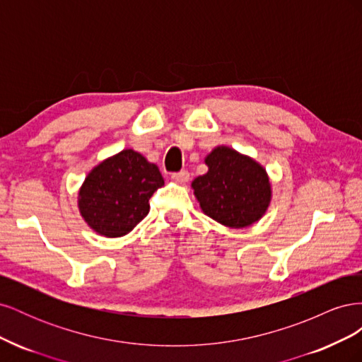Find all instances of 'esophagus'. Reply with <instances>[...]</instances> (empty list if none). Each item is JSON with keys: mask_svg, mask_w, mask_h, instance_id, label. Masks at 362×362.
Returning a JSON list of instances; mask_svg holds the SVG:
<instances>
[{"mask_svg": "<svg viewBox=\"0 0 362 362\" xmlns=\"http://www.w3.org/2000/svg\"><path fill=\"white\" fill-rule=\"evenodd\" d=\"M172 180L178 184H185L190 180V173L187 170H181L177 173H172Z\"/></svg>", "mask_w": 362, "mask_h": 362, "instance_id": "obj_1", "label": "esophagus"}]
</instances>
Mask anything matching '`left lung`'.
I'll return each mask as SVG.
<instances>
[{"label":"left lung","mask_w":362,"mask_h":362,"mask_svg":"<svg viewBox=\"0 0 362 362\" xmlns=\"http://www.w3.org/2000/svg\"><path fill=\"white\" fill-rule=\"evenodd\" d=\"M208 172L192 181L204 214L228 228H247L266 214L272 201L270 177L255 158L225 145L205 157Z\"/></svg>","instance_id":"left-lung-1"}]
</instances>
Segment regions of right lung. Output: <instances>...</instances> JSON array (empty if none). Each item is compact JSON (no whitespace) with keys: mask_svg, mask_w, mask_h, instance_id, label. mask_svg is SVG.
Instances as JSON below:
<instances>
[{"mask_svg":"<svg viewBox=\"0 0 362 362\" xmlns=\"http://www.w3.org/2000/svg\"><path fill=\"white\" fill-rule=\"evenodd\" d=\"M161 185L164 180L157 164L134 149H124L87 173L76 205L96 234L122 237L146 217L151 196Z\"/></svg>","mask_w":362,"mask_h":362,"instance_id":"add662e5","label":"right lung"}]
</instances>
